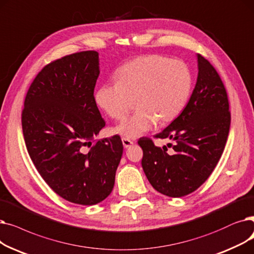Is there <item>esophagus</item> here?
<instances>
[{"label":"esophagus","instance_id":"esophagus-1","mask_svg":"<svg viewBox=\"0 0 254 254\" xmlns=\"http://www.w3.org/2000/svg\"><path fill=\"white\" fill-rule=\"evenodd\" d=\"M122 142H123V146L124 148H129L132 143H133V141H132L131 139L129 138H126V137H123L122 138Z\"/></svg>","mask_w":254,"mask_h":254}]
</instances>
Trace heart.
<instances>
[{"instance_id":"1","label":"heart","mask_w":254,"mask_h":254,"mask_svg":"<svg viewBox=\"0 0 254 254\" xmlns=\"http://www.w3.org/2000/svg\"><path fill=\"white\" fill-rule=\"evenodd\" d=\"M193 76L182 61L159 56H142L121 67L117 80L103 83L96 103L114 120L122 121L135 105L137 111L116 127L126 138L147 133L159 121L171 123L182 113L192 91Z\"/></svg>"}]
</instances>
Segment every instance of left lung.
I'll return each mask as SVG.
<instances>
[{"label":"left lung","mask_w":254,"mask_h":254,"mask_svg":"<svg viewBox=\"0 0 254 254\" xmlns=\"http://www.w3.org/2000/svg\"><path fill=\"white\" fill-rule=\"evenodd\" d=\"M198 76L186 107L155 138L175 143L156 147L149 137L137 142L142 149L141 166L158 192L182 197L199 188L213 173L223 153L231 126L227 93L218 72L197 55Z\"/></svg>","instance_id":"1"}]
</instances>
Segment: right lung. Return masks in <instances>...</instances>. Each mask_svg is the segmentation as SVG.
Returning <instances> with one entry per match:
<instances>
[{
  "mask_svg": "<svg viewBox=\"0 0 254 254\" xmlns=\"http://www.w3.org/2000/svg\"><path fill=\"white\" fill-rule=\"evenodd\" d=\"M99 72L95 51L55 60L34 78L21 113L36 170L58 195L83 206L111 194L123 154L119 135L94 139L105 126L94 97Z\"/></svg>",
  "mask_w": 254,
  "mask_h": 254,
  "instance_id": "1",
  "label": "right lung"
}]
</instances>
